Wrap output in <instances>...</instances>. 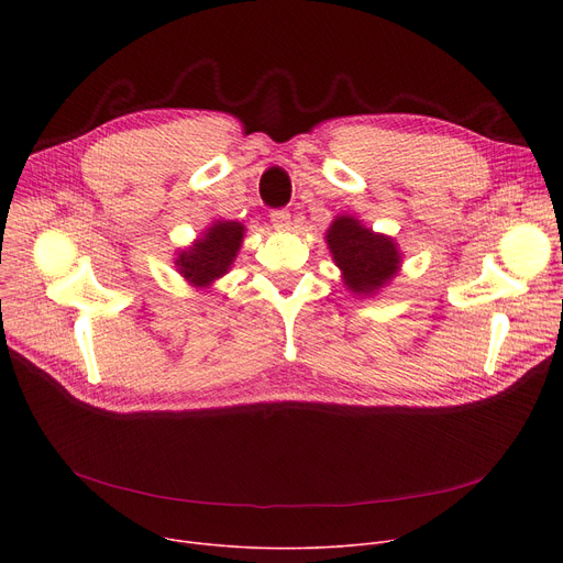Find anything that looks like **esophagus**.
Here are the masks:
<instances>
[{"instance_id": "34e87169", "label": "esophagus", "mask_w": 563, "mask_h": 563, "mask_svg": "<svg viewBox=\"0 0 563 563\" xmlns=\"http://www.w3.org/2000/svg\"><path fill=\"white\" fill-rule=\"evenodd\" d=\"M272 223H274L276 230H289V223H291L289 212L287 210H274L272 212Z\"/></svg>"}]
</instances>
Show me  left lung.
<instances>
[{"mask_svg": "<svg viewBox=\"0 0 563 563\" xmlns=\"http://www.w3.org/2000/svg\"><path fill=\"white\" fill-rule=\"evenodd\" d=\"M327 244L340 266L344 285L361 297H372L388 285L401 266L393 236L372 232L358 219L338 217L327 230Z\"/></svg>", "mask_w": 563, "mask_h": 563, "instance_id": "left-lung-1", "label": "left lung"}]
</instances>
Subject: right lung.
I'll return each instance as SVG.
<instances>
[{
  "label": "right lung",
  "mask_w": 563,
  "mask_h": 563,
  "mask_svg": "<svg viewBox=\"0 0 563 563\" xmlns=\"http://www.w3.org/2000/svg\"><path fill=\"white\" fill-rule=\"evenodd\" d=\"M244 232L246 228L236 221H214L189 249L177 251V272L194 287H210L228 274L242 249Z\"/></svg>",
  "instance_id": "obj_1"
}]
</instances>
